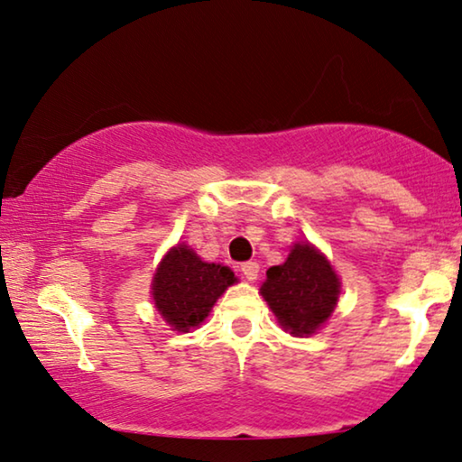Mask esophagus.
Returning a JSON list of instances; mask_svg holds the SVG:
<instances>
[{"mask_svg":"<svg viewBox=\"0 0 462 462\" xmlns=\"http://www.w3.org/2000/svg\"><path fill=\"white\" fill-rule=\"evenodd\" d=\"M239 269H242L244 278L250 280V282L256 280V275H259V263H256V261H245V263H242V265H239Z\"/></svg>","mask_w":462,"mask_h":462,"instance_id":"34e87169","label":"esophagus"}]
</instances>
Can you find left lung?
<instances>
[{
	"label": "left lung",
	"mask_w": 462,
	"mask_h": 462,
	"mask_svg": "<svg viewBox=\"0 0 462 462\" xmlns=\"http://www.w3.org/2000/svg\"><path fill=\"white\" fill-rule=\"evenodd\" d=\"M280 325L292 335H311L327 322L339 295V280L333 267L310 244H297L284 265L267 269L261 286Z\"/></svg>",
	"instance_id": "left-lung-1"
}]
</instances>
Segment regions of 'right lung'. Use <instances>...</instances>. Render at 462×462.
Masks as SVG:
<instances>
[{
  "instance_id": "1",
  "label": "right lung",
  "mask_w": 462,
  "mask_h": 462,
  "mask_svg": "<svg viewBox=\"0 0 462 462\" xmlns=\"http://www.w3.org/2000/svg\"><path fill=\"white\" fill-rule=\"evenodd\" d=\"M233 282L236 275L229 267L203 263L189 245H176L154 273V305L176 331L187 333L206 320L212 305Z\"/></svg>"
}]
</instances>
